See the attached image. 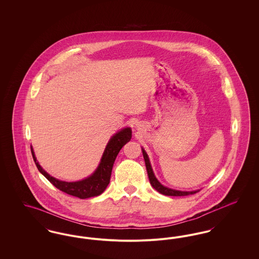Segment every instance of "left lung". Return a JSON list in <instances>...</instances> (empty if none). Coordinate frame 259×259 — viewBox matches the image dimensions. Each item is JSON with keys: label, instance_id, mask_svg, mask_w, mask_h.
Here are the masks:
<instances>
[{"label": "left lung", "instance_id": "1", "mask_svg": "<svg viewBox=\"0 0 259 259\" xmlns=\"http://www.w3.org/2000/svg\"><path fill=\"white\" fill-rule=\"evenodd\" d=\"M142 151H143L144 159L146 162L149 183H150V185H152V187L155 190H157L159 193L163 195H166V196H186V195H190V194H195L200 191V189L192 190V191H182V190H177V189H172V188H169L167 186H164L155 177L153 170H152V167H151V164H150V161L148 158V155L144 148H142Z\"/></svg>", "mask_w": 259, "mask_h": 259}]
</instances>
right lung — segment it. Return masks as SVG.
<instances>
[{"label":"right lung","mask_w":259,"mask_h":259,"mask_svg":"<svg viewBox=\"0 0 259 259\" xmlns=\"http://www.w3.org/2000/svg\"><path fill=\"white\" fill-rule=\"evenodd\" d=\"M131 138H132V130L130 127L122 128L118 132H116L114 135L111 136L103 152V155L101 157V160L96 170L89 177L76 182L60 181L50 176V174L46 172L41 168V166L38 164L32 146H31V151H32V155L36 163L37 170L41 172L56 188L74 197L87 199V198L99 196L105 191V189L110 184L111 170H112V166L115 158L118 152L120 151V149L122 148L124 145H126L131 140Z\"/></svg>","instance_id":"add662e5"}]
</instances>
